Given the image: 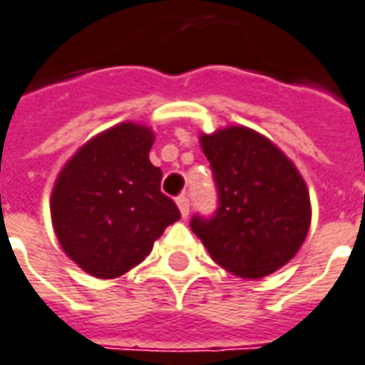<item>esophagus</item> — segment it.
<instances>
[{
    "label": "esophagus",
    "instance_id": "34e87169",
    "mask_svg": "<svg viewBox=\"0 0 365 365\" xmlns=\"http://www.w3.org/2000/svg\"><path fill=\"white\" fill-rule=\"evenodd\" d=\"M175 203H178V207H180L182 217H187V215H190V197H187V195H180V197L175 200Z\"/></svg>",
    "mask_w": 365,
    "mask_h": 365
}]
</instances>
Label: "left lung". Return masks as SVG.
<instances>
[{
    "label": "left lung",
    "instance_id": "1",
    "mask_svg": "<svg viewBox=\"0 0 365 365\" xmlns=\"http://www.w3.org/2000/svg\"><path fill=\"white\" fill-rule=\"evenodd\" d=\"M217 183L211 219H191L211 259L239 279L269 277L298 253L310 229V195L297 165L247 126L201 134Z\"/></svg>",
    "mask_w": 365,
    "mask_h": 365
}]
</instances>
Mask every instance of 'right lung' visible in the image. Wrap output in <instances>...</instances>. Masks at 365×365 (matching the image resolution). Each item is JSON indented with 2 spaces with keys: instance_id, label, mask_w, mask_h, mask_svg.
Returning <instances> with one entry per match:
<instances>
[{
  "instance_id": "1",
  "label": "right lung",
  "mask_w": 365,
  "mask_h": 365,
  "mask_svg": "<svg viewBox=\"0 0 365 365\" xmlns=\"http://www.w3.org/2000/svg\"><path fill=\"white\" fill-rule=\"evenodd\" d=\"M154 132L122 122L96 134L58 172L51 221L61 249L96 279H116L146 259L180 219L150 162Z\"/></svg>"
}]
</instances>
